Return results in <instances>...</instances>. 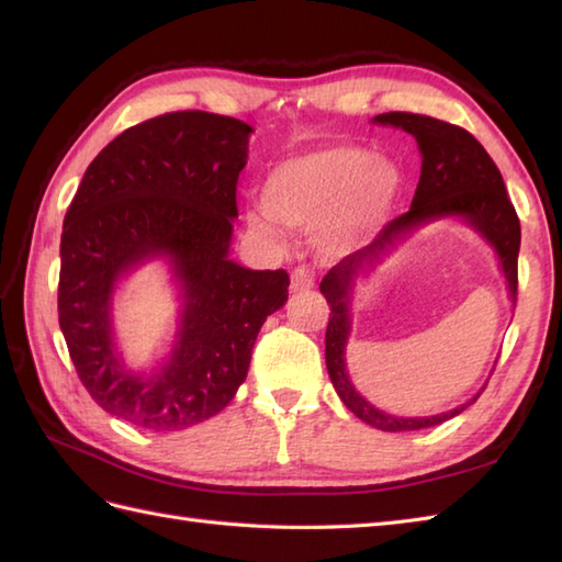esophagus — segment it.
<instances>
[{
    "instance_id": "esophagus-1",
    "label": "esophagus",
    "mask_w": 562,
    "mask_h": 562,
    "mask_svg": "<svg viewBox=\"0 0 562 562\" xmlns=\"http://www.w3.org/2000/svg\"><path fill=\"white\" fill-rule=\"evenodd\" d=\"M314 288V270L308 266H296L292 270V290L302 292V290H312Z\"/></svg>"
}]
</instances>
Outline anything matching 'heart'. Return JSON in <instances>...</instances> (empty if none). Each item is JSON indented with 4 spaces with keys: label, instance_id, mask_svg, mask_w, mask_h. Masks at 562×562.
I'll use <instances>...</instances> for the list:
<instances>
[{
    "label": "heart",
    "instance_id": "heart-1",
    "mask_svg": "<svg viewBox=\"0 0 562 562\" xmlns=\"http://www.w3.org/2000/svg\"><path fill=\"white\" fill-rule=\"evenodd\" d=\"M398 190L396 166L362 147H330L274 166L262 183L268 212H250L248 222L272 234L270 217L288 226H316L328 218L324 241L342 246L384 217Z\"/></svg>",
    "mask_w": 562,
    "mask_h": 562
}]
</instances>
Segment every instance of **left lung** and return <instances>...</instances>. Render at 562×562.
<instances>
[{"label":"left lung","mask_w":562,"mask_h":562,"mask_svg":"<svg viewBox=\"0 0 562 562\" xmlns=\"http://www.w3.org/2000/svg\"><path fill=\"white\" fill-rule=\"evenodd\" d=\"M374 123L401 127L415 137L423 154L420 183L415 188L408 212L391 220L376 234L372 244L345 256L321 280V294L326 296L330 306L326 328V367L340 401L360 420L376 429H384V432H413V429L435 427L449 420V417L463 413L471 403L479 401L485 386L481 389L479 396H473L469 403L459 405V408L429 417H396L364 401L355 391L348 369H345V342H348L350 336V294L357 274L364 272L367 268H374L381 256H386L415 226L439 217H463L495 248L499 262H503L512 302H517V258L521 244V226L517 210L512 205L505 190L503 173H499L491 154L483 149L481 142L469 130L437 121V117L429 115L401 111L381 113L374 117Z\"/></svg>","instance_id":"8db88e82"}]
</instances>
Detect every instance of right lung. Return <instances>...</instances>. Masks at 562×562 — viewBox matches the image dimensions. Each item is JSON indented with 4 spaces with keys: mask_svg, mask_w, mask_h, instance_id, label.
Instances as JSON below:
<instances>
[{
    "mask_svg": "<svg viewBox=\"0 0 562 562\" xmlns=\"http://www.w3.org/2000/svg\"><path fill=\"white\" fill-rule=\"evenodd\" d=\"M250 133L205 111L127 127L89 164L65 214L57 314L69 357L89 396L139 429L176 432L224 411L260 326L288 302V272L229 260ZM157 255L172 262L184 314L170 362L147 378L114 352L110 300L121 273Z\"/></svg>",
    "mask_w": 562,
    "mask_h": 562,
    "instance_id": "obj_1",
    "label": "right lung"
}]
</instances>
